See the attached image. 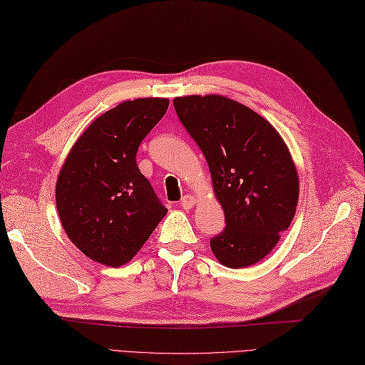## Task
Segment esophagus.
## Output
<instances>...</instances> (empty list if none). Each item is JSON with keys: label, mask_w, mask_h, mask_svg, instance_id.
I'll use <instances>...</instances> for the list:
<instances>
[{"label": "esophagus", "mask_w": 365, "mask_h": 365, "mask_svg": "<svg viewBox=\"0 0 365 365\" xmlns=\"http://www.w3.org/2000/svg\"><path fill=\"white\" fill-rule=\"evenodd\" d=\"M195 204H196V198H195V196H192V195H185L184 198L181 200V205L184 207L185 210H190V209H193Z\"/></svg>", "instance_id": "34e87169"}]
</instances>
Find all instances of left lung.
Returning <instances> with one entry per match:
<instances>
[{"label": "left lung", "instance_id": "1", "mask_svg": "<svg viewBox=\"0 0 365 365\" xmlns=\"http://www.w3.org/2000/svg\"><path fill=\"white\" fill-rule=\"evenodd\" d=\"M175 110L209 164L225 229L210 240L225 267L265 258L297 212L299 178L278 130L255 110L222 95L176 96Z\"/></svg>", "mask_w": 365, "mask_h": 365}]
</instances>
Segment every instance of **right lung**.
Returning a JSON list of instances; mask_svg holds the SVG:
<instances>
[{"label":"right lung","instance_id":"right-lung-1","mask_svg":"<svg viewBox=\"0 0 365 365\" xmlns=\"http://www.w3.org/2000/svg\"><path fill=\"white\" fill-rule=\"evenodd\" d=\"M167 107V98H138L107 110L78 138L58 173L63 227L95 262L132 261L167 213L136 165L138 147Z\"/></svg>","mask_w":365,"mask_h":365}]
</instances>
